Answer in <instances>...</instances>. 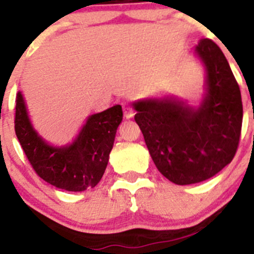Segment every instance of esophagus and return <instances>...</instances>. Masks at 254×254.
<instances>
[{"mask_svg":"<svg viewBox=\"0 0 254 254\" xmlns=\"http://www.w3.org/2000/svg\"><path fill=\"white\" fill-rule=\"evenodd\" d=\"M123 110H124V116L127 119H131L132 116H134V109L129 104H124L123 105Z\"/></svg>","mask_w":254,"mask_h":254,"instance_id":"34e87169","label":"esophagus"}]
</instances>
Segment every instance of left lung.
<instances>
[{"label":"left lung","mask_w":254,"mask_h":254,"mask_svg":"<svg viewBox=\"0 0 254 254\" xmlns=\"http://www.w3.org/2000/svg\"><path fill=\"white\" fill-rule=\"evenodd\" d=\"M195 52L207 71V92L198 108L175 99L132 104L154 164L178 186L207 181L228 165L243 120L241 90L222 50L202 39Z\"/></svg>","instance_id":"1"}]
</instances>
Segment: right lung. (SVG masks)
Masks as SVG:
<instances>
[{"mask_svg": "<svg viewBox=\"0 0 254 254\" xmlns=\"http://www.w3.org/2000/svg\"><path fill=\"white\" fill-rule=\"evenodd\" d=\"M123 109L115 105L89 116L72 144L52 146L31 125L22 94L16 96L15 131L31 167L45 182L68 191L94 188L103 178Z\"/></svg>", "mask_w": 254, "mask_h": 254, "instance_id": "right-lung-1", "label": "right lung"}]
</instances>
